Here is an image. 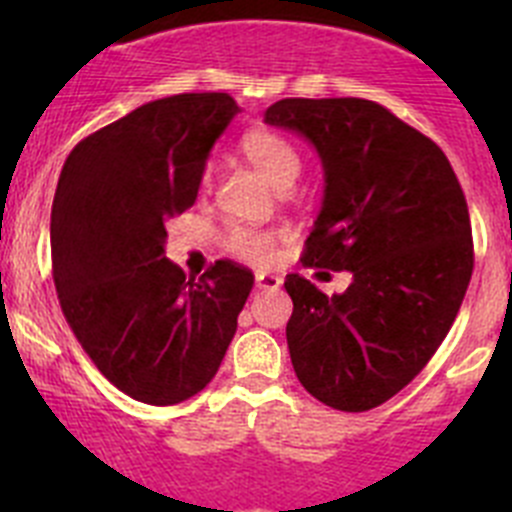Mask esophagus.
Listing matches in <instances>:
<instances>
[{
	"label": "esophagus",
	"mask_w": 512,
	"mask_h": 512,
	"mask_svg": "<svg viewBox=\"0 0 512 512\" xmlns=\"http://www.w3.org/2000/svg\"><path fill=\"white\" fill-rule=\"evenodd\" d=\"M282 287V279L274 277V274H266V271H259L256 274V289H264V292H274V289Z\"/></svg>",
	"instance_id": "esophagus-1"
}]
</instances>
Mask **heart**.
<instances>
[{
  "label": "heart",
  "instance_id": "obj_1",
  "mask_svg": "<svg viewBox=\"0 0 512 512\" xmlns=\"http://www.w3.org/2000/svg\"><path fill=\"white\" fill-rule=\"evenodd\" d=\"M243 156L251 161L261 174H266L277 187H289L300 174V153L295 143L284 138L277 130H251L241 140ZM212 169L205 166L202 171V187H210ZM225 248L235 259L248 261V264H269L274 259L277 248V233L259 228H246V225H230L223 238Z\"/></svg>",
  "mask_w": 512,
  "mask_h": 512
}]
</instances>
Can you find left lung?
<instances>
[{
	"label": "left lung",
	"instance_id": "left-lung-1",
	"mask_svg": "<svg viewBox=\"0 0 512 512\" xmlns=\"http://www.w3.org/2000/svg\"><path fill=\"white\" fill-rule=\"evenodd\" d=\"M264 120L305 135L323 161L302 264L354 277L328 297L289 274L292 366L315 400L364 413L408 387L454 325L474 269L467 200L446 153L377 102L289 97Z\"/></svg>",
	"mask_w": 512,
	"mask_h": 512
}]
</instances>
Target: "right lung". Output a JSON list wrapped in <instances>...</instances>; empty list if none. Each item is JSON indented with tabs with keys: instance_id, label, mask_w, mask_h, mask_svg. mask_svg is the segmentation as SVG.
Wrapping results in <instances>:
<instances>
[{
	"instance_id": "add662e5",
	"label": "right lung",
	"mask_w": 512,
	"mask_h": 512,
	"mask_svg": "<svg viewBox=\"0 0 512 512\" xmlns=\"http://www.w3.org/2000/svg\"><path fill=\"white\" fill-rule=\"evenodd\" d=\"M230 94L148 102L76 143L51 210L53 282L99 372L146 405L205 390L238 328L253 274L220 259L187 279L164 253L166 220L194 205Z\"/></svg>"
}]
</instances>
